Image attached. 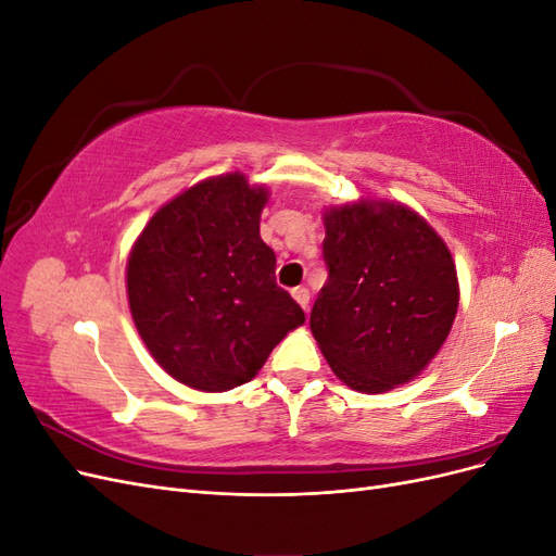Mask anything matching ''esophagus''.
Returning <instances> with one entry per match:
<instances>
[{
  "label": "esophagus",
  "mask_w": 556,
  "mask_h": 556,
  "mask_svg": "<svg viewBox=\"0 0 556 556\" xmlns=\"http://www.w3.org/2000/svg\"><path fill=\"white\" fill-rule=\"evenodd\" d=\"M292 296H294V301L296 304L304 308V311H308V304H311V292L306 290V288H294L292 290Z\"/></svg>",
  "instance_id": "esophagus-1"
}]
</instances>
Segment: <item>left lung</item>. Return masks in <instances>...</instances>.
<instances>
[{
    "label": "left lung",
    "instance_id": "1",
    "mask_svg": "<svg viewBox=\"0 0 556 556\" xmlns=\"http://www.w3.org/2000/svg\"><path fill=\"white\" fill-rule=\"evenodd\" d=\"M329 278L311 331L331 371L364 394L406 384L439 355L459 306L445 241L408 206L359 199L325 213Z\"/></svg>",
    "mask_w": 556,
    "mask_h": 556
}]
</instances>
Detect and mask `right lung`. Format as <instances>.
I'll return each mask as SVG.
<instances>
[{
	"label": "right lung",
	"instance_id": "right-lung-1",
	"mask_svg": "<svg viewBox=\"0 0 556 556\" xmlns=\"http://www.w3.org/2000/svg\"><path fill=\"white\" fill-rule=\"evenodd\" d=\"M266 201L268 190L239 172L201 180L150 217L129 252L134 325L164 371L194 390L252 380L306 323L260 237Z\"/></svg>",
	"mask_w": 556,
	"mask_h": 556
}]
</instances>
